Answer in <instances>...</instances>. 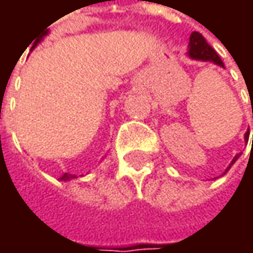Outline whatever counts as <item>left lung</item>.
<instances>
[{
	"label": "left lung",
	"instance_id": "left-lung-1",
	"mask_svg": "<svg viewBox=\"0 0 253 253\" xmlns=\"http://www.w3.org/2000/svg\"><path fill=\"white\" fill-rule=\"evenodd\" d=\"M187 57L192 58V60H201V61H211L220 67H224V63L221 61V58L218 57V54L211 48V45L205 41V38L199 33V32H192L190 38H189V46H187ZM249 139V130L245 133V140ZM240 157V154H237L233 161L230 163L226 171L223 174H226L230 167L237 161V158Z\"/></svg>",
	"mask_w": 253,
	"mask_h": 253
}]
</instances>
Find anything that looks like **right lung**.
<instances>
[{"instance_id":"add662e5","label":"right lung","mask_w":253,"mask_h":253,"mask_svg":"<svg viewBox=\"0 0 253 253\" xmlns=\"http://www.w3.org/2000/svg\"><path fill=\"white\" fill-rule=\"evenodd\" d=\"M38 42H41V41H38ZM73 178H77L76 174H69V173H64L63 176L60 177V180H63V181H69V180H73Z\"/></svg>"}]
</instances>
